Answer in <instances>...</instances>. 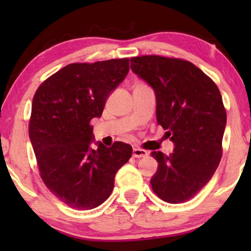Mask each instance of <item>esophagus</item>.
<instances>
[{
  "instance_id": "34e87169",
  "label": "esophagus",
  "mask_w": 251,
  "mask_h": 251,
  "mask_svg": "<svg viewBox=\"0 0 251 251\" xmlns=\"http://www.w3.org/2000/svg\"><path fill=\"white\" fill-rule=\"evenodd\" d=\"M146 155H147V152L145 150L137 149V147H135V149L132 150V156L133 157H137V159H139V157H144Z\"/></svg>"
}]
</instances>
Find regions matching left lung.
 Wrapping results in <instances>:
<instances>
[{
	"mask_svg": "<svg viewBox=\"0 0 251 251\" xmlns=\"http://www.w3.org/2000/svg\"><path fill=\"white\" fill-rule=\"evenodd\" d=\"M131 70L154 89L156 121L175 144L173 154L153 151L151 185L169 203L194 198L214 176L223 154L226 109L214 81L191 61L156 54L132 57Z\"/></svg>",
	"mask_w": 251,
	"mask_h": 251,
	"instance_id": "1",
	"label": "left lung"
}]
</instances>
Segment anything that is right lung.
I'll return each mask as SVG.
<instances>
[{"label": "right lung", "mask_w": 251, "mask_h": 251, "mask_svg": "<svg viewBox=\"0 0 251 251\" xmlns=\"http://www.w3.org/2000/svg\"><path fill=\"white\" fill-rule=\"evenodd\" d=\"M129 58L67 65L42 82L34 95L28 132L40 176L49 191L76 210L107 200L115 175L132 155L129 144L111 147L94 139L108 95L125 80Z\"/></svg>", "instance_id": "1"}]
</instances>
